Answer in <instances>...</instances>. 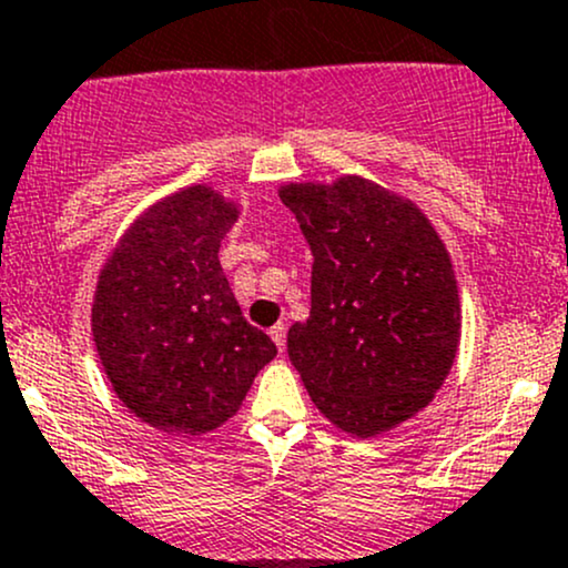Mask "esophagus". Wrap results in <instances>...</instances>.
Segmentation results:
<instances>
[{
  "mask_svg": "<svg viewBox=\"0 0 568 568\" xmlns=\"http://www.w3.org/2000/svg\"><path fill=\"white\" fill-rule=\"evenodd\" d=\"M268 334H272L274 345H277L280 351H285V324H274L272 329H268Z\"/></svg>",
  "mask_w": 568,
  "mask_h": 568,
  "instance_id": "34e87169",
  "label": "esophagus"
}]
</instances>
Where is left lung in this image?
I'll list each match as a JSON object with an SVG mask.
<instances>
[{
	"mask_svg": "<svg viewBox=\"0 0 568 568\" xmlns=\"http://www.w3.org/2000/svg\"><path fill=\"white\" fill-rule=\"evenodd\" d=\"M280 201L313 250L291 364L332 425L386 433L419 414L455 364L463 313L449 253L419 209L369 179L291 182Z\"/></svg>",
	"mask_w": 568,
	"mask_h": 568,
	"instance_id": "left-lung-1",
	"label": "left lung"
}]
</instances>
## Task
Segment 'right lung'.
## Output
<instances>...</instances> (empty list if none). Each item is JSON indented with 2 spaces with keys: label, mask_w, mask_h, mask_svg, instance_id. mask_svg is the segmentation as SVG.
<instances>
[{
  "label": "right lung",
  "mask_w": 568,
  "mask_h": 568,
  "mask_svg": "<svg viewBox=\"0 0 568 568\" xmlns=\"http://www.w3.org/2000/svg\"><path fill=\"white\" fill-rule=\"evenodd\" d=\"M236 217L212 187H184L143 212L100 272L92 334L111 389L169 435L229 422L277 354L247 324L220 266Z\"/></svg>",
  "instance_id": "obj_1"
}]
</instances>
